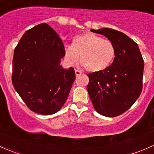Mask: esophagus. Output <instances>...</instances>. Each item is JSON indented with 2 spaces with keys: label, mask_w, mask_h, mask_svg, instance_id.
Returning <instances> with one entry per match:
<instances>
[{
  "label": "esophagus",
  "mask_w": 154,
  "mask_h": 154,
  "mask_svg": "<svg viewBox=\"0 0 154 154\" xmlns=\"http://www.w3.org/2000/svg\"><path fill=\"white\" fill-rule=\"evenodd\" d=\"M75 74H76V76H77V77H78V76L81 75L82 72H81V71H79V70H77V69H75Z\"/></svg>",
  "instance_id": "obj_1"
}]
</instances>
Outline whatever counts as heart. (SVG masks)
Returning a JSON list of instances; mask_svg holds the SVG:
<instances>
[{
    "label": "heart",
    "mask_w": 154,
    "mask_h": 154,
    "mask_svg": "<svg viewBox=\"0 0 154 154\" xmlns=\"http://www.w3.org/2000/svg\"><path fill=\"white\" fill-rule=\"evenodd\" d=\"M116 54L112 42L91 32L77 35L73 44L65 48V56L70 64L77 63L80 55L82 65L91 72H100L109 67Z\"/></svg>",
    "instance_id": "b5f03b06"
}]
</instances>
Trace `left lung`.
<instances>
[{
    "label": "left lung",
    "instance_id": "1",
    "mask_svg": "<svg viewBox=\"0 0 154 154\" xmlns=\"http://www.w3.org/2000/svg\"><path fill=\"white\" fill-rule=\"evenodd\" d=\"M91 31L112 42L116 54L106 70L87 74L89 78L87 91L97 112L116 117L133 106L142 92L143 58L138 45L123 32L109 28Z\"/></svg>",
    "mask_w": 154,
    "mask_h": 154
}]
</instances>
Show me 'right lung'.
Returning a JSON list of instances; mask_svg holds the SVG:
<instances>
[{
	"instance_id": "obj_1",
	"label": "right lung",
	"mask_w": 154,
	"mask_h": 154,
	"mask_svg": "<svg viewBox=\"0 0 154 154\" xmlns=\"http://www.w3.org/2000/svg\"><path fill=\"white\" fill-rule=\"evenodd\" d=\"M64 56L63 42L45 23L26 31L15 47L12 85L34 112L54 114L66 103L75 72L60 66Z\"/></svg>"
}]
</instances>
